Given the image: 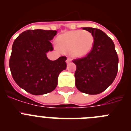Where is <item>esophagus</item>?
Wrapping results in <instances>:
<instances>
[{"label":"esophagus","instance_id":"esophagus-1","mask_svg":"<svg viewBox=\"0 0 131 131\" xmlns=\"http://www.w3.org/2000/svg\"><path fill=\"white\" fill-rule=\"evenodd\" d=\"M71 62V59L70 58H68V59L66 60V63H69Z\"/></svg>","mask_w":131,"mask_h":131}]
</instances>
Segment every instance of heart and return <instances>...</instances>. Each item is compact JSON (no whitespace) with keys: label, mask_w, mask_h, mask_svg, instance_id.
I'll use <instances>...</instances> for the list:
<instances>
[{"label":"heart","mask_w":131,"mask_h":131,"mask_svg":"<svg viewBox=\"0 0 131 131\" xmlns=\"http://www.w3.org/2000/svg\"><path fill=\"white\" fill-rule=\"evenodd\" d=\"M58 42L62 50L79 58L91 52L94 45V37L87 31H71L60 35Z\"/></svg>","instance_id":"obj_1"}]
</instances>
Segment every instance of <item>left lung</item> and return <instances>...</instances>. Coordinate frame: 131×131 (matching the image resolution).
<instances>
[{
  "label": "left lung",
  "mask_w": 131,
  "mask_h": 131,
  "mask_svg": "<svg viewBox=\"0 0 131 131\" xmlns=\"http://www.w3.org/2000/svg\"><path fill=\"white\" fill-rule=\"evenodd\" d=\"M94 37L92 50L86 56L73 60L77 66L75 86L89 94H98L112 84L118 71L117 54L113 40L102 31L83 27Z\"/></svg>",
  "instance_id": "obj_1"
}]
</instances>
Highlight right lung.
Instances as JSON below:
<instances>
[{
  "label": "right lung",
  "instance_id": "right-lung-1",
  "mask_svg": "<svg viewBox=\"0 0 131 131\" xmlns=\"http://www.w3.org/2000/svg\"><path fill=\"white\" fill-rule=\"evenodd\" d=\"M52 30H27L15 39L9 60L12 75L17 84L33 95L53 91L60 72L66 69V56L52 61L46 53L53 50Z\"/></svg>",
  "mask_w": 131,
  "mask_h": 131
}]
</instances>
